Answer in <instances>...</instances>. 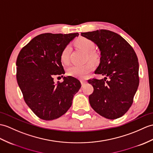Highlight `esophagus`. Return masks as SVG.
<instances>
[{
	"instance_id": "obj_1",
	"label": "esophagus",
	"mask_w": 153,
	"mask_h": 153,
	"mask_svg": "<svg viewBox=\"0 0 153 153\" xmlns=\"http://www.w3.org/2000/svg\"><path fill=\"white\" fill-rule=\"evenodd\" d=\"M80 81H81V85H83L84 84H85V83H87V81L85 80V79H81Z\"/></svg>"
}]
</instances>
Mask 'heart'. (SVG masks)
Segmentation results:
<instances>
[{
	"label": "heart",
	"mask_w": 153,
	"mask_h": 153,
	"mask_svg": "<svg viewBox=\"0 0 153 153\" xmlns=\"http://www.w3.org/2000/svg\"><path fill=\"white\" fill-rule=\"evenodd\" d=\"M76 44L78 48L83 50L85 53H88V56L92 60H97V55L93 52L95 49V44L94 42L86 38H81L77 40ZM71 53V47L68 45L64 48L61 55L60 60L64 64H67L69 62L70 55ZM94 68V65L93 62H88L81 65H72L68 68V75L77 77H84L88 73L92 72Z\"/></svg>",
	"instance_id": "b5f03b06"
}]
</instances>
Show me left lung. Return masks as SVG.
Returning <instances> with one entry per match:
<instances>
[{
	"label": "left lung",
	"instance_id": "left-lung-1",
	"mask_svg": "<svg viewBox=\"0 0 153 153\" xmlns=\"http://www.w3.org/2000/svg\"><path fill=\"white\" fill-rule=\"evenodd\" d=\"M100 51V62L95 71L104 79H88L94 91L90 105L99 115L108 119L122 117L131 107L139 86L137 56L128 42L119 34L108 30L82 33Z\"/></svg>",
	"mask_w": 153,
	"mask_h": 153
}]
</instances>
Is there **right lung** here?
<instances>
[{"label": "right lung", "mask_w": 153, "mask_h": 153, "mask_svg": "<svg viewBox=\"0 0 153 153\" xmlns=\"http://www.w3.org/2000/svg\"><path fill=\"white\" fill-rule=\"evenodd\" d=\"M78 35H38L21 49L17 56V83L25 102L41 119H56L66 113L81 87L80 81L72 76L64 77L61 83H55L53 81L55 76L65 74L60 55Z\"/></svg>", "instance_id": "obj_1"}]
</instances>
